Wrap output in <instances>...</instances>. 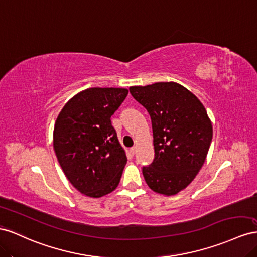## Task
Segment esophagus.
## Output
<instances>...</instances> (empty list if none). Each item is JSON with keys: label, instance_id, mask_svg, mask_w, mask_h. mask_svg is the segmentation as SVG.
<instances>
[{"label": "esophagus", "instance_id": "obj_1", "mask_svg": "<svg viewBox=\"0 0 257 257\" xmlns=\"http://www.w3.org/2000/svg\"><path fill=\"white\" fill-rule=\"evenodd\" d=\"M136 152H137V146H133V148L130 149V153H131V155H135Z\"/></svg>", "mask_w": 257, "mask_h": 257}]
</instances>
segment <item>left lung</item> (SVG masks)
<instances>
[{
	"label": "left lung",
	"instance_id": "1",
	"mask_svg": "<svg viewBox=\"0 0 257 257\" xmlns=\"http://www.w3.org/2000/svg\"><path fill=\"white\" fill-rule=\"evenodd\" d=\"M151 116L153 163L142 168L146 184L171 196L190 184L207 158L213 136L206 108L180 84L155 83L129 88Z\"/></svg>",
	"mask_w": 257,
	"mask_h": 257
}]
</instances>
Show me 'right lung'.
I'll use <instances>...</instances> for the list:
<instances>
[{"label":"right lung","mask_w":257,"mask_h":257,"mask_svg":"<svg viewBox=\"0 0 257 257\" xmlns=\"http://www.w3.org/2000/svg\"><path fill=\"white\" fill-rule=\"evenodd\" d=\"M124 88H88L57 117L54 150L65 177L78 192L105 196L118 186L127 156L111 116L126 99Z\"/></svg>","instance_id":"right-lung-1"}]
</instances>
